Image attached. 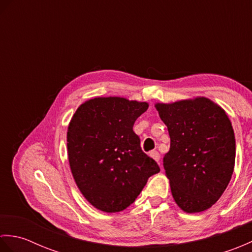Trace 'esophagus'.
Instances as JSON below:
<instances>
[{
	"label": "esophagus",
	"instance_id": "obj_1",
	"mask_svg": "<svg viewBox=\"0 0 252 252\" xmlns=\"http://www.w3.org/2000/svg\"><path fill=\"white\" fill-rule=\"evenodd\" d=\"M149 156H151L153 159L156 160V161H159V160H160V154L158 152H156V151L149 153Z\"/></svg>",
	"mask_w": 252,
	"mask_h": 252
}]
</instances>
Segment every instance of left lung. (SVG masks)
<instances>
[{"label": "left lung", "instance_id": "8db88e82", "mask_svg": "<svg viewBox=\"0 0 252 252\" xmlns=\"http://www.w3.org/2000/svg\"><path fill=\"white\" fill-rule=\"evenodd\" d=\"M156 108L170 135L163 168L174 200L185 212L205 211L232 178L236 151L232 123L220 106L205 97Z\"/></svg>", "mask_w": 252, "mask_h": 252}]
</instances>
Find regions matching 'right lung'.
Listing matches in <instances>:
<instances>
[{"instance_id":"add662e5","label":"right lung","mask_w":252,"mask_h":252,"mask_svg":"<svg viewBox=\"0 0 252 252\" xmlns=\"http://www.w3.org/2000/svg\"><path fill=\"white\" fill-rule=\"evenodd\" d=\"M148 108L121 97H97L79 107L69 123V164L91 205L119 212L135 201L159 165L141 148L134 122Z\"/></svg>"}]
</instances>
